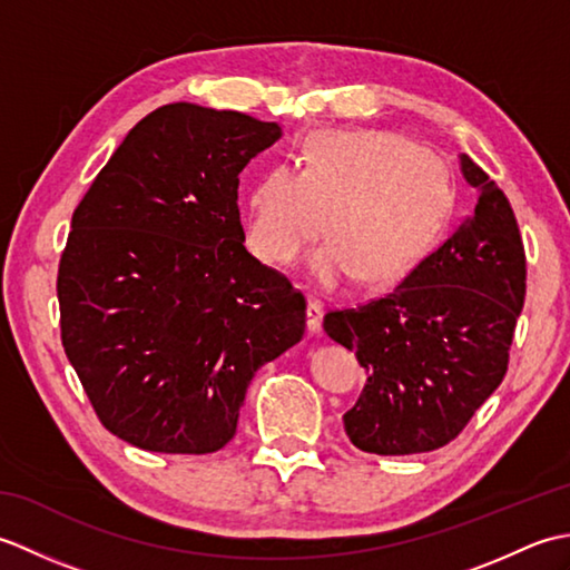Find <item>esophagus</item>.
<instances>
[{
  "mask_svg": "<svg viewBox=\"0 0 570 570\" xmlns=\"http://www.w3.org/2000/svg\"><path fill=\"white\" fill-rule=\"evenodd\" d=\"M321 323H323V304L318 298H308V306H306V325L311 333H318L321 331Z\"/></svg>",
  "mask_w": 570,
  "mask_h": 570,
  "instance_id": "34e87169",
  "label": "esophagus"
}]
</instances>
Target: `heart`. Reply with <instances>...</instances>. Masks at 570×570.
Here are the masks:
<instances>
[{"mask_svg": "<svg viewBox=\"0 0 570 570\" xmlns=\"http://www.w3.org/2000/svg\"><path fill=\"white\" fill-rule=\"evenodd\" d=\"M453 208L439 156L382 129H318L298 168L274 166L249 190L247 247L264 264L294 262L321 229L311 274L325 286L350 276L382 286L423 259Z\"/></svg>", "mask_w": 570, "mask_h": 570, "instance_id": "b5f03b06", "label": "heart"}]
</instances>
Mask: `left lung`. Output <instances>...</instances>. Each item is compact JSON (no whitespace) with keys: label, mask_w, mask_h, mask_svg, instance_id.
Returning a JSON list of instances; mask_svg holds the SVG:
<instances>
[{"label":"left lung","mask_w":570,"mask_h":570,"mask_svg":"<svg viewBox=\"0 0 570 570\" xmlns=\"http://www.w3.org/2000/svg\"><path fill=\"white\" fill-rule=\"evenodd\" d=\"M478 188L470 215L384 298L325 313L323 328L355 350L367 384L343 416L365 453H429L458 439L510 365L527 294V254L510 200L460 156Z\"/></svg>","instance_id":"8db88e82"}]
</instances>
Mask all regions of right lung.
<instances>
[{
    "instance_id": "1",
    "label": "right lung",
    "mask_w": 570,
    "mask_h": 570,
    "mask_svg": "<svg viewBox=\"0 0 570 570\" xmlns=\"http://www.w3.org/2000/svg\"><path fill=\"white\" fill-rule=\"evenodd\" d=\"M282 137L245 112L174 102L119 144L72 213L60 341L102 426L154 453H215L306 298L245 249L239 171Z\"/></svg>"
}]
</instances>
